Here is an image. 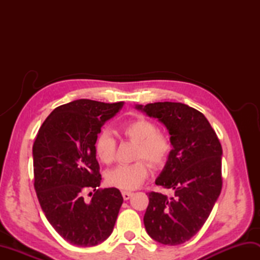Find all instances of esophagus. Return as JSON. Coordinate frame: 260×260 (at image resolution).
<instances>
[{"instance_id": "esophagus-1", "label": "esophagus", "mask_w": 260, "mask_h": 260, "mask_svg": "<svg viewBox=\"0 0 260 260\" xmlns=\"http://www.w3.org/2000/svg\"><path fill=\"white\" fill-rule=\"evenodd\" d=\"M121 194H123V198H124V200H128V199L133 196V192H131V191H123L121 192Z\"/></svg>"}]
</instances>
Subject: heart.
I'll list each match as a JSON object with an SVG mask.
<instances>
[{"instance_id": "b5f03b06", "label": "heart", "mask_w": 260, "mask_h": 260, "mask_svg": "<svg viewBox=\"0 0 260 260\" xmlns=\"http://www.w3.org/2000/svg\"><path fill=\"white\" fill-rule=\"evenodd\" d=\"M120 132L126 139L136 143L135 158L139 159L131 164H119L106 173V181L110 186L120 190H135L148 175V165L161 168L167 163L172 152V142L153 121L145 118H136L127 121L120 127ZM95 153L99 161L104 164L114 162L116 153V141L108 132L104 131L97 136Z\"/></svg>"}]
</instances>
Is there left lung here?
Wrapping results in <instances>:
<instances>
[{
	"mask_svg": "<svg viewBox=\"0 0 260 260\" xmlns=\"http://www.w3.org/2000/svg\"><path fill=\"white\" fill-rule=\"evenodd\" d=\"M135 107L164 124L173 146L155 184L174 193H148L145 229L159 244L181 245L202 228L221 192L222 147L204 115L185 104Z\"/></svg>",
	"mask_w": 260,
	"mask_h": 260,
	"instance_id": "left-lung-1",
	"label": "left lung"
}]
</instances>
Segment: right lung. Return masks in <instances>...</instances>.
Segmentation results:
<instances>
[{
  "label": "right lung",
  "mask_w": 260,
  "mask_h": 260,
  "mask_svg": "<svg viewBox=\"0 0 260 260\" xmlns=\"http://www.w3.org/2000/svg\"><path fill=\"white\" fill-rule=\"evenodd\" d=\"M124 103L78 99L53 109L32 147L35 189L53 229L70 244L91 247L113 233L123 197L98 189L102 175L95 142L102 126ZM88 194L92 198L86 201Z\"/></svg>",
  "instance_id": "1"
}]
</instances>
